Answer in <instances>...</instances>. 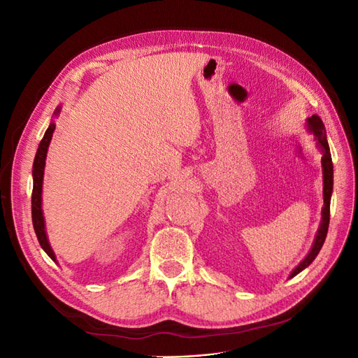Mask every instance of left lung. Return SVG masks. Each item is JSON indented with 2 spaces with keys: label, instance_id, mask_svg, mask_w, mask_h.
Listing matches in <instances>:
<instances>
[{
  "label": "left lung",
  "instance_id": "1",
  "mask_svg": "<svg viewBox=\"0 0 358 358\" xmlns=\"http://www.w3.org/2000/svg\"><path fill=\"white\" fill-rule=\"evenodd\" d=\"M306 127L308 131L313 134L315 138L317 146L320 148L322 158H321V166H322V197H324V206L321 209V222L318 227V231L315 234V239H313L310 251L308 255L301 259L299 266L292 270L289 273V278H294L299 275L301 270H305L313 259L317 258L318 252L326 241L327 230H329V222H330V200H331V192H333V162H331V154L327 142V133L326 127H324L321 117L318 115H312L306 119Z\"/></svg>",
  "mask_w": 358,
  "mask_h": 358
}]
</instances>
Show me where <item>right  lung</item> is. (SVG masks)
<instances>
[{
  "label": "right lung",
  "instance_id": "right-lung-1",
  "mask_svg": "<svg viewBox=\"0 0 358 358\" xmlns=\"http://www.w3.org/2000/svg\"><path fill=\"white\" fill-rule=\"evenodd\" d=\"M61 113V106H58L55 112H53V116H59ZM53 131H55V122L50 121L45 136H43L41 142L38 145L37 154L34 158V164H32V197H31V213H32V225H34V231L37 234V239L40 246L45 251L53 262L57 263V257L55 252L49 243L48 239V233H46V222H45V216H43V209H41V192H43V178H45V166H46V157H48V149L50 145V140L53 136Z\"/></svg>",
  "mask_w": 358,
  "mask_h": 358
}]
</instances>
